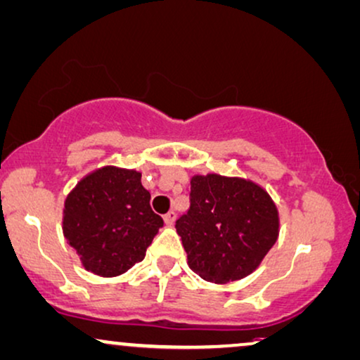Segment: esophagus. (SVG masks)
Instances as JSON below:
<instances>
[{
  "label": "esophagus",
  "instance_id": "obj_1",
  "mask_svg": "<svg viewBox=\"0 0 360 360\" xmlns=\"http://www.w3.org/2000/svg\"><path fill=\"white\" fill-rule=\"evenodd\" d=\"M174 221H176V212H168V214L165 215V224L168 225V226H171V225H174Z\"/></svg>",
  "mask_w": 360,
  "mask_h": 360
}]
</instances>
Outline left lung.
Segmentation results:
<instances>
[{
    "label": "left lung",
    "mask_w": 360,
    "mask_h": 360,
    "mask_svg": "<svg viewBox=\"0 0 360 360\" xmlns=\"http://www.w3.org/2000/svg\"><path fill=\"white\" fill-rule=\"evenodd\" d=\"M279 210L264 187L243 178L195 174L191 209L176 221L187 264L226 283L255 272L279 238Z\"/></svg>",
    "instance_id": "left-lung-1"
}]
</instances>
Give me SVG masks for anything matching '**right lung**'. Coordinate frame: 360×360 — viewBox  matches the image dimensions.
Masks as SVG:
<instances>
[{"label": "right lung", "instance_id": "add662e5", "mask_svg": "<svg viewBox=\"0 0 360 360\" xmlns=\"http://www.w3.org/2000/svg\"><path fill=\"white\" fill-rule=\"evenodd\" d=\"M150 197L140 171L117 166L91 171L70 191L62 229L86 271L117 277L143 261L163 226Z\"/></svg>", "mask_w": 360, "mask_h": 360}]
</instances>
